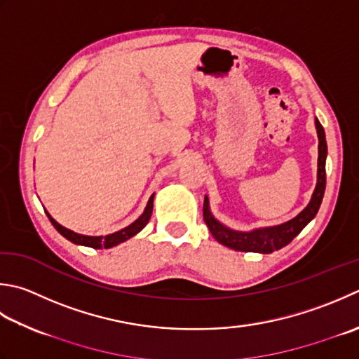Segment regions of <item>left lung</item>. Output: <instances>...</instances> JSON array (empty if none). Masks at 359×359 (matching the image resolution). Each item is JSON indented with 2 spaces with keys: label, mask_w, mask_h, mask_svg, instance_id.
I'll list each match as a JSON object with an SVG mask.
<instances>
[{
  "label": "left lung",
  "mask_w": 359,
  "mask_h": 359,
  "mask_svg": "<svg viewBox=\"0 0 359 359\" xmlns=\"http://www.w3.org/2000/svg\"><path fill=\"white\" fill-rule=\"evenodd\" d=\"M316 130H318L319 138V157H318V184L313 191V196L308 205L302 210V212L292 217V219L286 221L278 226L271 227H259L249 231L233 230L227 226H224L213 216L212 210H210V201L205 196L203 199V221H205L207 227L212 231L215 240L221 243L226 248L240 252H257V254H272L273 250H280L290 244L294 238H296L305 226L310 221L314 219L318 215L322 198L325 193V160H327V140L325 132L319 119L316 118Z\"/></svg>",
  "instance_id": "8db88e82"
}]
</instances>
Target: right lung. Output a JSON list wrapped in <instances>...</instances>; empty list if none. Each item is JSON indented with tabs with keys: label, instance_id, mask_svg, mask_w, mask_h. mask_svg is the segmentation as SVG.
Wrapping results in <instances>:
<instances>
[{
	"label": "right lung",
	"instance_id": "right-lung-1",
	"mask_svg": "<svg viewBox=\"0 0 359 359\" xmlns=\"http://www.w3.org/2000/svg\"><path fill=\"white\" fill-rule=\"evenodd\" d=\"M152 208H154V194L151 196L149 201H147V205L144 208V212L142 213V216L138 217V219H135L132 224H129L128 227H124V229L118 230V231H114V233L105 235V236H88V235L76 233V231L60 226V224L55 221L54 217L46 212V210H45V213L49 217V221H51L53 226L55 227V230H57L62 236H65L68 241H72L77 245H86V248L110 249V248H115V245H118V244L130 240V238L135 236L138 231H142L146 227V224L149 222V219H151Z\"/></svg>",
	"mask_w": 359,
	"mask_h": 359
}]
</instances>
